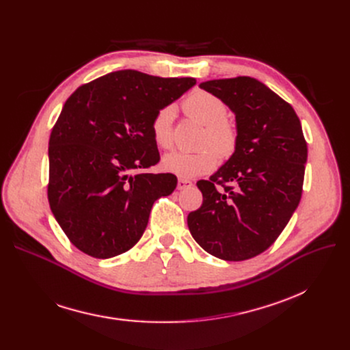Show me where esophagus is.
Returning <instances> with one entry per match:
<instances>
[{
    "mask_svg": "<svg viewBox=\"0 0 350 350\" xmlns=\"http://www.w3.org/2000/svg\"><path fill=\"white\" fill-rule=\"evenodd\" d=\"M190 186H191V181L190 180L178 178V181H177V190H185V189H187Z\"/></svg>",
    "mask_w": 350,
    "mask_h": 350,
    "instance_id": "34e87169",
    "label": "esophagus"
}]
</instances>
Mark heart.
I'll return each instance as SVG.
<instances>
[{"label":"heart","mask_w":350,"mask_h":350,"mask_svg":"<svg viewBox=\"0 0 350 350\" xmlns=\"http://www.w3.org/2000/svg\"><path fill=\"white\" fill-rule=\"evenodd\" d=\"M186 113L206 126V133L203 136L204 147L198 152H180L174 150L164 154L161 159V167L167 173L176 174L180 178H193L206 174L215 167L218 161V154L230 156L237 146L235 129L226 120L227 106L208 92L197 90L185 100ZM176 109L173 105L161 107L152 122L153 140L160 149H169L173 143V120ZM215 149L213 150L212 147Z\"/></svg>","instance_id":"b5f03b06"}]
</instances>
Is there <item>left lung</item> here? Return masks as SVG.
Segmentation results:
<instances>
[{"label": "left lung", "mask_w": 350, "mask_h": 350, "mask_svg": "<svg viewBox=\"0 0 350 350\" xmlns=\"http://www.w3.org/2000/svg\"><path fill=\"white\" fill-rule=\"evenodd\" d=\"M200 88L235 115L237 146L210 180L197 181L203 204L189 214L187 226L217 258L250 260L277 240L301 201L308 159L302 126L289 103L254 78L214 79Z\"/></svg>", "instance_id": "left-lung-1"}]
</instances>
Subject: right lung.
Segmentation results:
<instances>
[{
	"instance_id": "add662e5",
	"label": "right lung",
	"mask_w": 350,
	"mask_h": 350,
	"mask_svg": "<svg viewBox=\"0 0 350 350\" xmlns=\"http://www.w3.org/2000/svg\"><path fill=\"white\" fill-rule=\"evenodd\" d=\"M196 83L123 69L79 86L65 102L49 139L48 200L78 250L106 260L140 240L153 203L174 191L177 178L132 172L159 163L153 118Z\"/></svg>"
}]
</instances>
